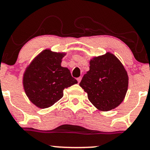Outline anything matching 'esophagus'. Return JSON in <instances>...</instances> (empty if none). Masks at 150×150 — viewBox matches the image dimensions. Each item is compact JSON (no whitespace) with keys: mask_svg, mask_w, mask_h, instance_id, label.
<instances>
[{"mask_svg":"<svg viewBox=\"0 0 150 150\" xmlns=\"http://www.w3.org/2000/svg\"><path fill=\"white\" fill-rule=\"evenodd\" d=\"M81 79H82V77H77V82H78V83L81 81Z\"/></svg>","mask_w":150,"mask_h":150,"instance_id":"1","label":"esophagus"}]
</instances>
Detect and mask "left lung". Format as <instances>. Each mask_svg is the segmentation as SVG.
<instances>
[{"mask_svg": "<svg viewBox=\"0 0 150 150\" xmlns=\"http://www.w3.org/2000/svg\"><path fill=\"white\" fill-rule=\"evenodd\" d=\"M80 86L98 109L110 111L124 99L128 76L119 60L107 53L91 60L89 70L82 77Z\"/></svg>", "mask_w": 150, "mask_h": 150, "instance_id": "obj_1", "label": "left lung"}]
</instances>
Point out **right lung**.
Instances as JSON below:
<instances>
[{
    "instance_id": "add662e5",
    "label": "right lung",
    "mask_w": 150,
    "mask_h": 150,
    "mask_svg": "<svg viewBox=\"0 0 150 150\" xmlns=\"http://www.w3.org/2000/svg\"><path fill=\"white\" fill-rule=\"evenodd\" d=\"M63 53L44 50L34 59L23 77L25 91L39 108L52 106L63 96V89L77 83L70 70L61 66Z\"/></svg>"
}]
</instances>
